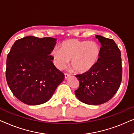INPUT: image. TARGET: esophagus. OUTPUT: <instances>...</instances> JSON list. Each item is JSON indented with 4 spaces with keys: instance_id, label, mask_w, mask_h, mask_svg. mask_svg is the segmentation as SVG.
Masks as SVG:
<instances>
[{
    "instance_id": "34e87169",
    "label": "esophagus",
    "mask_w": 134,
    "mask_h": 134,
    "mask_svg": "<svg viewBox=\"0 0 134 134\" xmlns=\"http://www.w3.org/2000/svg\"><path fill=\"white\" fill-rule=\"evenodd\" d=\"M70 76H71V74H69V73H65V79L68 78Z\"/></svg>"
}]
</instances>
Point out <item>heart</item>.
I'll return each mask as SVG.
<instances>
[{
	"mask_svg": "<svg viewBox=\"0 0 134 134\" xmlns=\"http://www.w3.org/2000/svg\"><path fill=\"white\" fill-rule=\"evenodd\" d=\"M100 51L99 45L94 41L69 39L60 44V49H53L52 55L58 69H63L71 60V66L74 71L84 72L94 66Z\"/></svg>",
	"mask_w": 134,
	"mask_h": 134,
	"instance_id": "b5f03b06",
	"label": "heart"
}]
</instances>
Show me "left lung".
<instances>
[{
  "instance_id": "left-lung-1",
  "label": "left lung",
  "mask_w": 134,
  "mask_h": 134,
  "mask_svg": "<svg viewBox=\"0 0 134 134\" xmlns=\"http://www.w3.org/2000/svg\"><path fill=\"white\" fill-rule=\"evenodd\" d=\"M101 44L98 62L90 70L76 75L79 87L75 91L78 99L89 105H100L113 97L122 80L121 52L112 39L100 35Z\"/></svg>"
}]
</instances>
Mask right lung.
<instances>
[{
	"label": "right lung",
	"instance_id": "1",
	"mask_svg": "<svg viewBox=\"0 0 134 134\" xmlns=\"http://www.w3.org/2000/svg\"><path fill=\"white\" fill-rule=\"evenodd\" d=\"M56 41L28 36L16 40L12 47L7 58V82L13 94L23 103H45L65 79L50 55Z\"/></svg>",
	"mask_w": 134,
	"mask_h": 134
}]
</instances>
